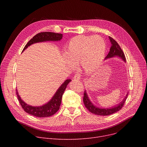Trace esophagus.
Masks as SVG:
<instances>
[{
  "label": "esophagus",
  "mask_w": 147,
  "mask_h": 147,
  "mask_svg": "<svg viewBox=\"0 0 147 147\" xmlns=\"http://www.w3.org/2000/svg\"><path fill=\"white\" fill-rule=\"evenodd\" d=\"M74 80H79L80 79V75L79 74H76L74 75Z\"/></svg>",
  "instance_id": "34e87169"
}]
</instances>
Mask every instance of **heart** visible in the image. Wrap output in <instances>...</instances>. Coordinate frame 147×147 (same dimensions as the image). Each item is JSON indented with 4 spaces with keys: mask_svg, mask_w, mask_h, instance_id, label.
<instances>
[{
    "mask_svg": "<svg viewBox=\"0 0 147 147\" xmlns=\"http://www.w3.org/2000/svg\"><path fill=\"white\" fill-rule=\"evenodd\" d=\"M105 52V42L98 36H75L67 43L65 49L67 64L74 67L75 64L80 63L87 72L93 71L99 67Z\"/></svg>",
    "mask_w": 147,
    "mask_h": 147,
    "instance_id": "1",
    "label": "heart"
}]
</instances>
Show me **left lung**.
Masks as SVG:
<instances>
[{
	"instance_id": "8db88e82",
	"label": "left lung",
	"mask_w": 147,
	"mask_h": 147,
	"mask_svg": "<svg viewBox=\"0 0 147 147\" xmlns=\"http://www.w3.org/2000/svg\"><path fill=\"white\" fill-rule=\"evenodd\" d=\"M109 39L111 42V46L110 48L109 53H108V55H107L105 59H107L113 57H118L125 62L126 58L125 56V54L123 53L119 45L117 43L116 41L114 40L112 37L110 36H109ZM127 95L128 94H127L125 98L123 99V101L120 103H119L117 106L115 105V106L112 107L110 108V109H108V108L107 109V108L106 109H101V108L97 107L96 106L94 105L92 103V102L90 101V99L88 96L86 91L84 90V96H83V102L86 109L92 114H95L96 115H109L113 113L119 111L121 109V108L125 104Z\"/></svg>"
}]
</instances>
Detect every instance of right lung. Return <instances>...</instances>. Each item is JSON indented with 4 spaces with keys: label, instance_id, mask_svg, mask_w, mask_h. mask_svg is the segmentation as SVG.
Listing matches in <instances>:
<instances>
[{
    "label": "right lung",
    "instance_id": "1",
    "mask_svg": "<svg viewBox=\"0 0 147 147\" xmlns=\"http://www.w3.org/2000/svg\"><path fill=\"white\" fill-rule=\"evenodd\" d=\"M63 38V34L60 33H55L53 32H41L35 35L32 39L27 43L22 50V52L26 49L28 46H30L34 43L38 42H43L46 41H59ZM71 81V79H67L58 89L55 92V95L50 101L42 106L33 107L27 104L23 101L20 96L18 92L17 91V95L18 101L23 109L26 113L29 114L33 115L34 116L38 117H47L55 114L59 109V107L61 103L62 96L68 85V84Z\"/></svg>",
    "mask_w": 147,
    "mask_h": 147
}]
</instances>
